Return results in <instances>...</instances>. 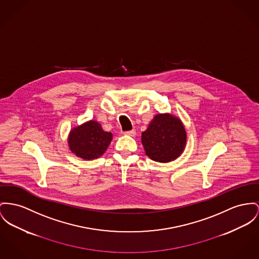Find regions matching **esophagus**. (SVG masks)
<instances>
[{"mask_svg":"<svg viewBox=\"0 0 259 259\" xmlns=\"http://www.w3.org/2000/svg\"><path fill=\"white\" fill-rule=\"evenodd\" d=\"M123 135H125V136H130V137H136V135H137V132H136L135 130H133V131L124 132V133H123Z\"/></svg>","mask_w":259,"mask_h":259,"instance_id":"34e87169","label":"esophagus"}]
</instances>
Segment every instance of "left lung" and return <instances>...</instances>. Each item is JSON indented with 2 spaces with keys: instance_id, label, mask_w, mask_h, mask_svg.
Here are the masks:
<instances>
[{
  "instance_id": "obj_1",
  "label": "left lung",
  "mask_w": 259,
  "mask_h": 259,
  "mask_svg": "<svg viewBox=\"0 0 259 259\" xmlns=\"http://www.w3.org/2000/svg\"><path fill=\"white\" fill-rule=\"evenodd\" d=\"M145 154L151 160L168 163L182 155L187 145V132L180 118L172 114H157L141 134Z\"/></svg>"
}]
</instances>
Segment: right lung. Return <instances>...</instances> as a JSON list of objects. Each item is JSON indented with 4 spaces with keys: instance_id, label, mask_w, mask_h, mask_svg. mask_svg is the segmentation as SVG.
<instances>
[{
    "instance_id": "right-lung-1",
    "label": "right lung",
    "mask_w": 259,
    "mask_h": 259,
    "mask_svg": "<svg viewBox=\"0 0 259 259\" xmlns=\"http://www.w3.org/2000/svg\"><path fill=\"white\" fill-rule=\"evenodd\" d=\"M112 139V133L105 132L100 122L90 120L70 130L68 144L74 155L93 160L103 155Z\"/></svg>"
}]
</instances>
